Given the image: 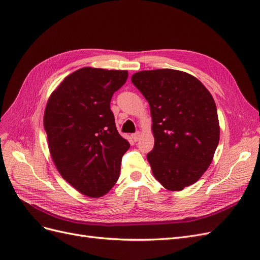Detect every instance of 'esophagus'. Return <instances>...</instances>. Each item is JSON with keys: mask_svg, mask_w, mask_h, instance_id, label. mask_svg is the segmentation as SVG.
I'll return each mask as SVG.
<instances>
[{"mask_svg": "<svg viewBox=\"0 0 260 260\" xmlns=\"http://www.w3.org/2000/svg\"><path fill=\"white\" fill-rule=\"evenodd\" d=\"M140 138H141V132H140V131L136 132L135 135H132V139H133V141H135V142H137V141H138Z\"/></svg>", "mask_w": 260, "mask_h": 260, "instance_id": "obj_1", "label": "esophagus"}]
</instances>
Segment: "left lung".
Listing matches in <instances>:
<instances>
[{
	"instance_id": "8db88e82",
	"label": "left lung",
	"mask_w": 260,
	"mask_h": 260,
	"mask_svg": "<svg viewBox=\"0 0 260 260\" xmlns=\"http://www.w3.org/2000/svg\"><path fill=\"white\" fill-rule=\"evenodd\" d=\"M131 81L151 108L155 143L147 160L153 175L167 190H183L214 158L220 136L215 101L199 79L180 70H143Z\"/></svg>"
}]
</instances>
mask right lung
Masks as SVG:
<instances>
[{"label":"right lung","instance_id":"add662e5","mask_svg":"<svg viewBox=\"0 0 260 260\" xmlns=\"http://www.w3.org/2000/svg\"><path fill=\"white\" fill-rule=\"evenodd\" d=\"M127 78V70L80 68L52 92L45 107L43 123L55 167L89 198H101L115 185L130 147L109 106Z\"/></svg>","mask_w":260,"mask_h":260}]
</instances>
